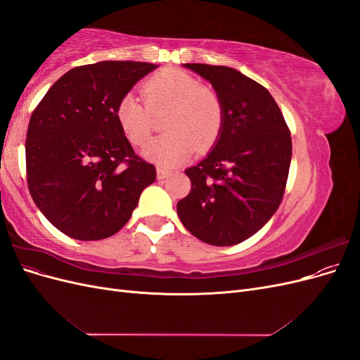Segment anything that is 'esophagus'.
I'll use <instances>...</instances> for the list:
<instances>
[{"mask_svg":"<svg viewBox=\"0 0 360 360\" xmlns=\"http://www.w3.org/2000/svg\"><path fill=\"white\" fill-rule=\"evenodd\" d=\"M158 179L159 180H163V179H167L169 174H171V171L169 169H167V168H162V167H158Z\"/></svg>","mask_w":360,"mask_h":360,"instance_id":"1","label":"esophagus"}]
</instances>
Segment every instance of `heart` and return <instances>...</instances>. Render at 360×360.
<instances>
[{
  "label": "heart",
  "mask_w": 360,
  "mask_h": 360,
  "mask_svg": "<svg viewBox=\"0 0 360 360\" xmlns=\"http://www.w3.org/2000/svg\"><path fill=\"white\" fill-rule=\"evenodd\" d=\"M144 103L124 94L115 105L118 127L130 144L143 147L153 132V117L167 111L165 134L144 148V156L160 165H177L195 150L205 153L219 141L225 124V106L213 89L180 69H163L141 86Z\"/></svg>",
  "instance_id": "obj_1"
}]
</instances>
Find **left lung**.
<instances>
[{
    "instance_id": "1",
    "label": "left lung",
    "mask_w": 360,
    "mask_h": 360,
    "mask_svg": "<svg viewBox=\"0 0 360 360\" xmlns=\"http://www.w3.org/2000/svg\"><path fill=\"white\" fill-rule=\"evenodd\" d=\"M184 68L212 82L225 106V124L209 156L184 171L192 188L177 213L201 242L237 245L266 225L284 197L290 129L271 94L243 73L198 63Z\"/></svg>"
}]
</instances>
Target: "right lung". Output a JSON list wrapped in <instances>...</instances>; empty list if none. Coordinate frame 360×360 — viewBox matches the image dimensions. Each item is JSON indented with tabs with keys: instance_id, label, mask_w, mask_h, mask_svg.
<instances>
[{
	"instance_id": "1",
	"label": "right lung",
	"mask_w": 360,
	"mask_h": 360,
	"mask_svg": "<svg viewBox=\"0 0 360 360\" xmlns=\"http://www.w3.org/2000/svg\"><path fill=\"white\" fill-rule=\"evenodd\" d=\"M158 66L101 61L78 66L53 84L32 111L27 183L46 219L76 240H102L122 230L139 195L156 180L115 120V105Z\"/></svg>"
}]
</instances>
